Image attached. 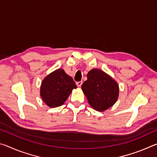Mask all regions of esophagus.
<instances>
[{
	"label": "esophagus",
	"mask_w": 157,
	"mask_h": 157,
	"mask_svg": "<svg viewBox=\"0 0 157 157\" xmlns=\"http://www.w3.org/2000/svg\"><path fill=\"white\" fill-rule=\"evenodd\" d=\"M82 81H80V82H76V85L78 86V87H80L82 86Z\"/></svg>",
	"instance_id": "obj_1"
}]
</instances>
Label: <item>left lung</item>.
<instances>
[{
  "label": "left lung",
  "instance_id": "1",
  "mask_svg": "<svg viewBox=\"0 0 157 157\" xmlns=\"http://www.w3.org/2000/svg\"><path fill=\"white\" fill-rule=\"evenodd\" d=\"M89 104L98 111H104L115 104L119 95L116 81L104 71L93 68L82 85Z\"/></svg>",
  "mask_w": 157,
  "mask_h": 157
}]
</instances>
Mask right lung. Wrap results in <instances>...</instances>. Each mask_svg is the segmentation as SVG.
Segmentation results:
<instances>
[{
    "instance_id": "1",
    "label": "right lung",
    "mask_w": 157,
    "mask_h": 157,
    "mask_svg": "<svg viewBox=\"0 0 157 157\" xmlns=\"http://www.w3.org/2000/svg\"><path fill=\"white\" fill-rule=\"evenodd\" d=\"M74 89L77 86L73 78L63 69L58 68L41 82L40 95L45 104L55 108L62 105Z\"/></svg>"
}]
</instances>
